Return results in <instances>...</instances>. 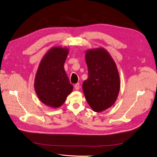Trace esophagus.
Segmentation results:
<instances>
[{
    "label": "esophagus",
    "instance_id": "1",
    "mask_svg": "<svg viewBox=\"0 0 157 157\" xmlns=\"http://www.w3.org/2000/svg\"><path fill=\"white\" fill-rule=\"evenodd\" d=\"M74 88H75V90H78L79 89V88H80V85H79V83H76V84H75V85H74Z\"/></svg>",
    "mask_w": 157,
    "mask_h": 157
}]
</instances>
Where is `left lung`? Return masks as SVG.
<instances>
[{
    "label": "left lung",
    "instance_id": "obj_1",
    "mask_svg": "<svg viewBox=\"0 0 157 157\" xmlns=\"http://www.w3.org/2000/svg\"><path fill=\"white\" fill-rule=\"evenodd\" d=\"M85 60L88 78L83 83L84 94L94 111L102 112L113 105L119 94L120 81L117 65L103 48L86 50Z\"/></svg>",
    "mask_w": 157,
    "mask_h": 157
}]
</instances>
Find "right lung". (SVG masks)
<instances>
[{
	"mask_svg": "<svg viewBox=\"0 0 157 157\" xmlns=\"http://www.w3.org/2000/svg\"><path fill=\"white\" fill-rule=\"evenodd\" d=\"M68 52L67 48L53 47L39 63L34 89L40 101L48 107H61L73 90L64 68Z\"/></svg>",
	"mask_w": 157,
	"mask_h": 157,
	"instance_id": "1",
	"label": "right lung"
}]
</instances>
